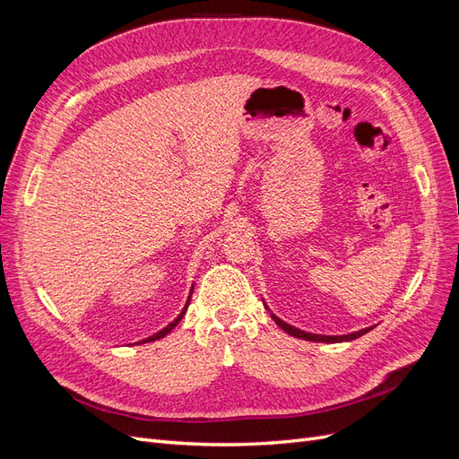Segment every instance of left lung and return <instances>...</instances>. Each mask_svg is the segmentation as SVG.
I'll return each instance as SVG.
<instances>
[{
    "mask_svg": "<svg viewBox=\"0 0 459 459\" xmlns=\"http://www.w3.org/2000/svg\"><path fill=\"white\" fill-rule=\"evenodd\" d=\"M272 319H273V322H275L277 325H280L285 333H289V335H293V337H297V339H304V341H314V342H342V341H354V339H358V337L366 335V333L371 329V327H366V329H359V331H356V333H349V335H316V333H307V331H302V329H297V327H293V325L285 324L283 319H280L275 314H272Z\"/></svg>",
    "mask_w": 459,
    "mask_h": 459,
    "instance_id": "8db88e82",
    "label": "left lung"
}]
</instances>
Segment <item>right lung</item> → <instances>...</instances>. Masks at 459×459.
<instances>
[{
    "label": "right lung",
    "mask_w": 459,
    "mask_h": 459,
    "mask_svg": "<svg viewBox=\"0 0 459 459\" xmlns=\"http://www.w3.org/2000/svg\"><path fill=\"white\" fill-rule=\"evenodd\" d=\"M191 295H193V287H191V293H189V297H187V302H186V308L182 310V314H179L176 319H174V322L172 324H169V325H166L164 329H160L159 333H155V335H152V337H147V339H143V341H140V342H151V341H159V339H162L164 335H169V333L179 324V322H182V317H184V314L187 312V307H189V300H191ZM137 344V342H135Z\"/></svg>",
    "instance_id": "right-lung-1"
}]
</instances>
